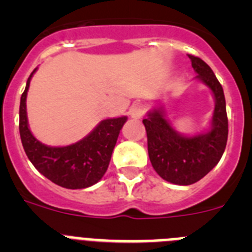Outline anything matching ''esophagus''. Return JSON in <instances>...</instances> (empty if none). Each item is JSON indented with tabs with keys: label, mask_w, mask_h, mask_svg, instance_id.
Masks as SVG:
<instances>
[{
	"label": "esophagus",
	"mask_w": 252,
	"mask_h": 252,
	"mask_svg": "<svg viewBox=\"0 0 252 252\" xmlns=\"http://www.w3.org/2000/svg\"><path fill=\"white\" fill-rule=\"evenodd\" d=\"M145 113V106L142 103H135L131 106L130 108V115L132 119H141L142 116Z\"/></svg>",
	"instance_id": "obj_1"
}]
</instances>
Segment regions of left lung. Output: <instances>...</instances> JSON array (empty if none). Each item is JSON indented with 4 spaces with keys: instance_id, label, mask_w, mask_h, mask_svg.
Listing matches in <instances>:
<instances>
[{
    "instance_id": "8db88e82",
    "label": "left lung",
    "mask_w": 252,
    "mask_h": 252,
    "mask_svg": "<svg viewBox=\"0 0 252 252\" xmlns=\"http://www.w3.org/2000/svg\"><path fill=\"white\" fill-rule=\"evenodd\" d=\"M188 57L197 78L212 91L215 97L211 130L202 135L183 136L166 121L162 107L150 111L142 120L151 165L162 179L178 186H189L208 174L223 155L228 137L223 88L208 64L194 55Z\"/></svg>"
}]
</instances>
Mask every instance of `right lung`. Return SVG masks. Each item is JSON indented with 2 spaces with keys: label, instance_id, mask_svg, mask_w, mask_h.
<instances>
[{
  "label": "right lung",
  "instance_id": "add662e5",
  "mask_svg": "<svg viewBox=\"0 0 252 252\" xmlns=\"http://www.w3.org/2000/svg\"><path fill=\"white\" fill-rule=\"evenodd\" d=\"M20 101V136L32 165L53 183L68 189H82L95 184L106 173L120 130L127 117L107 119L81 141L63 148H51L35 139L29 128L26 95L32 74Z\"/></svg>",
  "mask_w": 252,
  "mask_h": 252
}]
</instances>
